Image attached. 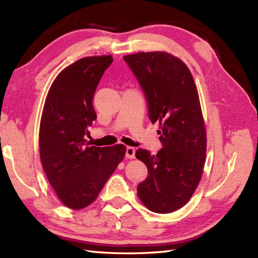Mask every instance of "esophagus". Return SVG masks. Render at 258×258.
<instances>
[{"label": "esophagus", "instance_id": "obj_1", "mask_svg": "<svg viewBox=\"0 0 258 258\" xmlns=\"http://www.w3.org/2000/svg\"><path fill=\"white\" fill-rule=\"evenodd\" d=\"M125 156H126V158H128V159H133V158H135V148L131 146L126 147Z\"/></svg>", "mask_w": 258, "mask_h": 258}]
</instances>
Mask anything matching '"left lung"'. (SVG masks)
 Segmentation results:
<instances>
[{
    "label": "left lung",
    "mask_w": 258,
    "mask_h": 258,
    "mask_svg": "<svg viewBox=\"0 0 258 258\" xmlns=\"http://www.w3.org/2000/svg\"><path fill=\"white\" fill-rule=\"evenodd\" d=\"M146 98L148 117L159 122L162 148L156 155L137 149L148 175L137 195L149 210L169 214L185 205L201 181L206 158V131L192 74L166 52L123 56Z\"/></svg>",
    "instance_id": "obj_1"
}]
</instances>
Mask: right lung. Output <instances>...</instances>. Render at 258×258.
<instances>
[{
    "mask_svg": "<svg viewBox=\"0 0 258 258\" xmlns=\"http://www.w3.org/2000/svg\"><path fill=\"white\" fill-rule=\"evenodd\" d=\"M113 58H81L52 83L42 111L39 147L51 186L66 207L82 209L95 202L125 156L124 145L95 147L85 140L97 114V86Z\"/></svg>",
    "mask_w": 258,
    "mask_h": 258,
    "instance_id": "obj_1",
    "label": "right lung"
}]
</instances>
